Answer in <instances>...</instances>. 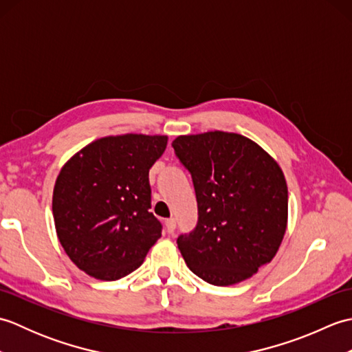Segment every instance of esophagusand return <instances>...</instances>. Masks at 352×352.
<instances>
[{
	"instance_id": "34e87169",
	"label": "esophagus",
	"mask_w": 352,
	"mask_h": 352,
	"mask_svg": "<svg viewBox=\"0 0 352 352\" xmlns=\"http://www.w3.org/2000/svg\"><path fill=\"white\" fill-rule=\"evenodd\" d=\"M164 226H166L168 233H174L175 227H177V221L174 218H169V219H166V222H164Z\"/></svg>"
}]
</instances>
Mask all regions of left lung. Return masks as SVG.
Wrapping results in <instances>:
<instances>
[{"mask_svg":"<svg viewBox=\"0 0 352 352\" xmlns=\"http://www.w3.org/2000/svg\"><path fill=\"white\" fill-rule=\"evenodd\" d=\"M175 155L190 172L198 223L177 239L190 271L213 286L250 278L269 263L287 227V184L256 142L236 133L178 136Z\"/></svg>","mask_w":352,"mask_h":352,"instance_id":"left-lung-1","label":"left lung"}]
</instances>
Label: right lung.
<instances>
[{
    "label": "right lung",
    "mask_w": 352,
    "mask_h": 352,
    "mask_svg": "<svg viewBox=\"0 0 352 352\" xmlns=\"http://www.w3.org/2000/svg\"><path fill=\"white\" fill-rule=\"evenodd\" d=\"M168 136L121 134L94 140L63 164L52 192V216L65 252L94 278L131 274L162 236L149 212V169Z\"/></svg>",
    "instance_id": "right-lung-1"
}]
</instances>
